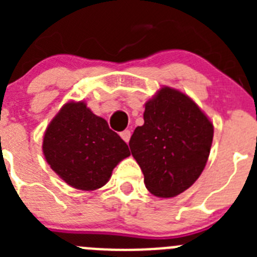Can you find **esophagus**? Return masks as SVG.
Returning <instances> with one entry per match:
<instances>
[{
	"label": "esophagus",
	"mask_w": 257,
	"mask_h": 257,
	"mask_svg": "<svg viewBox=\"0 0 257 257\" xmlns=\"http://www.w3.org/2000/svg\"><path fill=\"white\" fill-rule=\"evenodd\" d=\"M119 135H121V138H122V139H123L124 142H126V143L130 142V138H131V133H130V130H124V131H122V133L119 134Z\"/></svg>",
	"instance_id": "34e87169"
}]
</instances>
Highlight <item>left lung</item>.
Segmentation results:
<instances>
[{
	"mask_svg": "<svg viewBox=\"0 0 257 257\" xmlns=\"http://www.w3.org/2000/svg\"><path fill=\"white\" fill-rule=\"evenodd\" d=\"M212 138V123L199 106L183 92L162 87L145 104L144 124L136 127L128 145L147 189L169 198L199 178Z\"/></svg>",
	"mask_w": 257,
	"mask_h": 257,
	"instance_id": "8db88e82",
	"label": "left lung"
}]
</instances>
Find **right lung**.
Returning <instances> with one entry per match:
<instances>
[{
	"label": "right lung",
	"mask_w": 257,
	"mask_h": 257,
	"mask_svg": "<svg viewBox=\"0 0 257 257\" xmlns=\"http://www.w3.org/2000/svg\"><path fill=\"white\" fill-rule=\"evenodd\" d=\"M45 158L68 185L95 190L130 156L126 143L83 101H70L50 122L42 144Z\"/></svg>",
	"instance_id": "obj_1"
}]
</instances>
